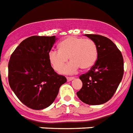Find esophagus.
I'll list each match as a JSON object with an SVG mask.
<instances>
[{
    "label": "esophagus",
    "instance_id": "obj_1",
    "mask_svg": "<svg viewBox=\"0 0 133 133\" xmlns=\"http://www.w3.org/2000/svg\"><path fill=\"white\" fill-rule=\"evenodd\" d=\"M66 79H67L68 82H71V81H72L73 79H74L75 78L74 77H67Z\"/></svg>",
    "mask_w": 133,
    "mask_h": 133
}]
</instances>
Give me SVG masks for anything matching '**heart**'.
Wrapping results in <instances>:
<instances>
[{
  "mask_svg": "<svg viewBox=\"0 0 133 133\" xmlns=\"http://www.w3.org/2000/svg\"><path fill=\"white\" fill-rule=\"evenodd\" d=\"M58 48L49 51V61L56 71H60L69 58L71 62L62 70V73L67 74L75 73L79 67L84 70L90 69L98 57L97 46L89 39L68 37L59 43Z\"/></svg>",
  "mask_w": 133,
  "mask_h": 133,
  "instance_id": "obj_1",
  "label": "heart"
}]
</instances>
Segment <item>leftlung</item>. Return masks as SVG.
Here are the masks:
<instances>
[{"label":"left lung","instance_id":"left-lung-1","mask_svg":"<svg viewBox=\"0 0 133 133\" xmlns=\"http://www.w3.org/2000/svg\"><path fill=\"white\" fill-rule=\"evenodd\" d=\"M97 46L98 58L85 74L80 75L82 88L77 95L84 103L103 104L111 98L124 74L121 51L109 39L98 35H85Z\"/></svg>","mask_w":133,"mask_h":133}]
</instances>
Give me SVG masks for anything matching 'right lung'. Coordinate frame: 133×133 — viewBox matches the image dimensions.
<instances>
[{
  "mask_svg": "<svg viewBox=\"0 0 133 133\" xmlns=\"http://www.w3.org/2000/svg\"><path fill=\"white\" fill-rule=\"evenodd\" d=\"M56 40L55 36H32L22 41L10 57V87L23 104L32 109L51 105L66 82L65 77L55 72L49 59Z\"/></svg>",
  "mask_w": 133,
  "mask_h": 133,
  "instance_id": "1",
  "label": "right lung"
}]
</instances>
